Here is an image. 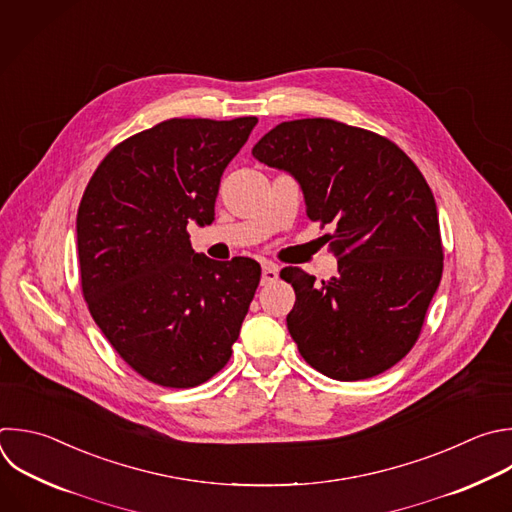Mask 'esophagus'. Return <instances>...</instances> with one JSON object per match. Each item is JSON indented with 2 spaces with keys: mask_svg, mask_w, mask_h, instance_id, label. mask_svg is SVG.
Masks as SVG:
<instances>
[{
  "mask_svg": "<svg viewBox=\"0 0 512 512\" xmlns=\"http://www.w3.org/2000/svg\"><path fill=\"white\" fill-rule=\"evenodd\" d=\"M277 277H279L277 265L265 261V263H263V271H261V285H269V283L277 281Z\"/></svg>",
  "mask_w": 512,
  "mask_h": 512,
  "instance_id": "esophagus-1",
  "label": "esophagus"
}]
</instances>
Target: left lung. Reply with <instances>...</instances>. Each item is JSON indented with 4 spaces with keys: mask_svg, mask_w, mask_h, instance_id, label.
<instances>
[{
    "mask_svg": "<svg viewBox=\"0 0 512 512\" xmlns=\"http://www.w3.org/2000/svg\"><path fill=\"white\" fill-rule=\"evenodd\" d=\"M253 156L289 170L311 221L325 235L337 275L315 285L281 269L295 305L287 329L303 360L327 378L354 382L396 366L418 342L438 289L444 249L434 195L390 138L331 118L281 122Z\"/></svg>",
    "mask_w": 512,
    "mask_h": 512,
    "instance_id": "8db88e82",
    "label": "left lung"
}]
</instances>
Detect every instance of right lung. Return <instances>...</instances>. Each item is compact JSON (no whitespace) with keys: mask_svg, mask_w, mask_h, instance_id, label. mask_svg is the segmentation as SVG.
Segmentation results:
<instances>
[{"mask_svg":"<svg viewBox=\"0 0 512 512\" xmlns=\"http://www.w3.org/2000/svg\"><path fill=\"white\" fill-rule=\"evenodd\" d=\"M255 124L158 122L116 144L82 195V295L116 354L152 384L195 388L231 360L261 267L195 253L187 225L215 219L221 177Z\"/></svg>","mask_w":512,"mask_h":512,"instance_id":"right-lung-1","label":"right lung"}]
</instances>
